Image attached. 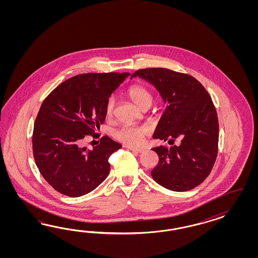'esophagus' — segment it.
Returning a JSON list of instances; mask_svg holds the SVG:
<instances>
[{"instance_id":"1","label":"esophagus","mask_w":258,"mask_h":258,"mask_svg":"<svg viewBox=\"0 0 258 258\" xmlns=\"http://www.w3.org/2000/svg\"><path fill=\"white\" fill-rule=\"evenodd\" d=\"M127 149H131V150H133L134 152H137V153H142V152H144L145 151V149H139V148H133V147H130V146H127L126 147Z\"/></svg>"}]
</instances>
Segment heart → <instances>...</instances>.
<instances>
[{"instance_id":"heart-1","label":"heart","mask_w":258,"mask_h":258,"mask_svg":"<svg viewBox=\"0 0 258 258\" xmlns=\"http://www.w3.org/2000/svg\"><path fill=\"white\" fill-rule=\"evenodd\" d=\"M127 95L139 108L150 105L153 103V94L147 87L140 84H135L127 90ZM115 106V99L113 96H110L106 104V113L107 115H111ZM149 128L148 125H122L114 133L115 138L128 146L135 147L142 143L144 137L149 134Z\"/></svg>"}]
</instances>
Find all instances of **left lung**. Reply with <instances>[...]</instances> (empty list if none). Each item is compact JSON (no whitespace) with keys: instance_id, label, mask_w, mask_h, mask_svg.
Returning a JSON list of instances; mask_svg holds the SVG:
<instances>
[{"instance_id":"1","label":"left lung","mask_w":258,"mask_h":258,"mask_svg":"<svg viewBox=\"0 0 258 258\" xmlns=\"http://www.w3.org/2000/svg\"><path fill=\"white\" fill-rule=\"evenodd\" d=\"M146 79L167 104L154 139L179 145L152 149L159 163L153 180L172 191L183 192L201 184L210 174L219 149V120L211 96L192 76L165 68L140 69L131 78Z\"/></svg>"}]
</instances>
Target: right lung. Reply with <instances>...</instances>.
Returning <instances> with one entry per match:
<instances>
[{
  "label": "right lung",
  "instance_id": "add662e5",
  "mask_svg": "<svg viewBox=\"0 0 258 258\" xmlns=\"http://www.w3.org/2000/svg\"><path fill=\"white\" fill-rule=\"evenodd\" d=\"M130 73H90L65 80L43 100L34 124L33 155L55 191L77 198L106 180L109 158L122 146L104 136L93 150L81 147L106 119L111 93Z\"/></svg>",
  "mask_w": 258,
  "mask_h": 258
}]
</instances>
